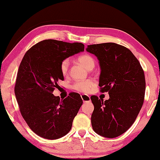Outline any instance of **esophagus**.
<instances>
[{"label": "esophagus", "instance_id": "1", "mask_svg": "<svg viewBox=\"0 0 160 160\" xmlns=\"http://www.w3.org/2000/svg\"><path fill=\"white\" fill-rule=\"evenodd\" d=\"M81 97H82V99L84 102H89L91 100L90 97L87 95H84V94H83V95H81Z\"/></svg>", "mask_w": 160, "mask_h": 160}]
</instances>
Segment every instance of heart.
Wrapping results in <instances>:
<instances>
[{"label": "heart", "mask_w": 160, "mask_h": 160, "mask_svg": "<svg viewBox=\"0 0 160 160\" xmlns=\"http://www.w3.org/2000/svg\"><path fill=\"white\" fill-rule=\"evenodd\" d=\"M78 61L84 65L87 70H91L95 67V61L92 57L89 54H84L82 55L78 56ZM68 67H69V60L68 59H65L60 63V70L61 73L63 76H67L68 73ZM95 86V82L92 79H87L84 81H77L74 83L73 85V88L78 92H82L87 93L90 92Z\"/></svg>", "instance_id": "b5f03b06"}]
</instances>
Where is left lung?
<instances>
[{
  "label": "left lung",
  "mask_w": 160,
  "mask_h": 160,
  "mask_svg": "<svg viewBox=\"0 0 160 160\" xmlns=\"http://www.w3.org/2000/svg\"><path fill=\"white\" fill-rule=\"evenodd\" d=\"M87 52L97 57L100 66V92H108L103 101L91 96L94 131L113 138L132 126L143 104L146 81L139 61L128 48L115 43L88 45Z\"/></svg>",
  "instance_id": "left-lung-1"
}]
</instances>
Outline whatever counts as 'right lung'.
I'll return each instance as SVG.
<instances>
[{
	"mask_svg": "<svg viewBox=\"0 0 160 160\" xmlns=\"http://www.w3.org/2000/svg\"><path fill=\"white\" fill-rule=\"evenodd\" d=\"M83 51L82 43L48 39L32 46L22 60L15 96L26 123L43 138L54 140L66 135L82 106L79 94L71 92L60 100L52 92L60 87L59 81L64 80L60 70L61 62Z\"/></svg>",
	"mask_w": 160,
	"mask_h": 160,
	"instance_id": "obj_1",
	"label": "right lung"
}]
</instances>
